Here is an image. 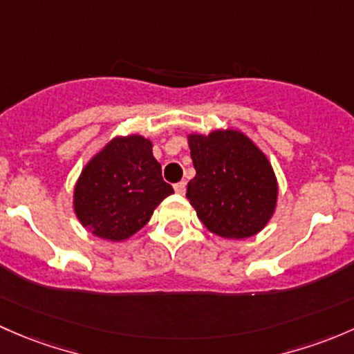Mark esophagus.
<instances>
[{"instance_id": "1", "label": "esophagus", "mask_w": 354, "mask_h": 354, "mask_svg": "<svg viewBox=\"0 0 354 354\" xmlns=\"http://www.w3.org/2000/svg\"><path fill=\"white\" fill-rule=\"evenodd\" d=\"M185 187H187V184H185V182H178V184L174 185V189H176V192L178 196L185 194Z\"/></svg>"}]
</instances>
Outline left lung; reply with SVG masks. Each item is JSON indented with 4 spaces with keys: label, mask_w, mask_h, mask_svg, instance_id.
<instances>
[{
    "label": "left lung",
    "mask_w": 354,
    "mask_h": 354,
    "mask_svg": "<svg viewBox=\"0 0 354 354\" xmlns=\"http://www.w3.org/2000/svg\"><path fill=\"white\" fill-rule=\"evenodd\" d=\"M196 176L187 199L201 223L221 239L264 230L278 206V178L266 153L239 129L187 134Z\"/></svg>",
    "instance_id": "obj_1"
}]
</instances>
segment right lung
Listing matches in <instances>:
<instances>
[{"instance_id": "add662e5", "label": "right lung", "mask_w": 354, "mask_h": 354, "mask_svg": "<svg viewBox=\"0 0 354 354\" xmlns=\"http://www.w3.org/2000/svg\"><path fill=\"white\" fill-rule=\"evenodd\" d=\"M174 194L153 156V141L141 134L115 136L82 169L73 187V211L85 230L109 242H124L150 221Z\"/></svg>"}]
</instances>
